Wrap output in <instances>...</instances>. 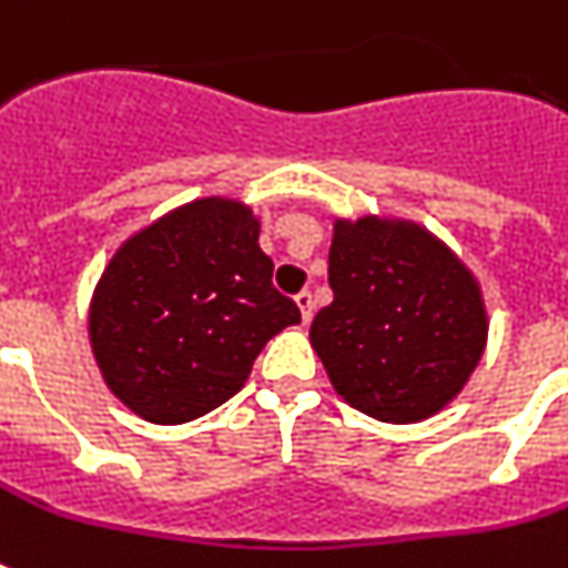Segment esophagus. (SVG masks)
I'll return each instance as SVG.
<instances>
[{"label":"esophagus","instance_id":"34e87169","mask_svg":"<svg viewBox=\"0 0 568 568\" xmlns=\"http://www.w3.org/2000/svg\"><path fill=\"white\" fill-rule=\"evenodd\" d=\"M294 303H297V310H301L303 324H306V321H312V312H315V306H312V294L310 292H301V294H297V297H294Z\"/></svg>","mask_w":568,"mask_h":568}]
</instances>
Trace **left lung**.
<instances>
[{
	"instance_id": "1",
	"label": "left lung",
	"mask_w": 568,
	"mask_h": 568,
	"mask_svg": "<svg viewBox=\"0 0 568 568\" xmlns=\"http://www.w3.org/2000/svg\"><path fill=\"white\" fill-rule=\"evenodd\" d=\"M333 303L310 342L338 395L377 422H424L463 392L489 333L475 274L413 221L333 226Z\"/></svg>"
}]
</instances>
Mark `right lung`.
<instances>
[{"instance_id": "1", "label": "right lung", "mask_w": 568, "mask_h": 568, "mask_svg": "<svg viewBox=\"0 0 568 568\" xmlns=\"http://www.w3.org/2000/svg\"><path fill=\"white\" fill-rule=\"evenodd\" d=\"M258 217L203 196L129 235L102 271L88 336L102 379L144 422L185 424L247 383L301 310L271 285Z\"/></svg>"}]
</instances>
